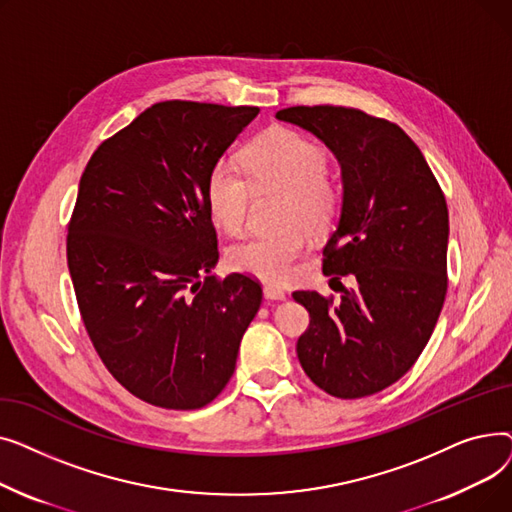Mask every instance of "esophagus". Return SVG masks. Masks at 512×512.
Wrapping results in <instances>:
<instances>
[{
    "label": "esophagus",
    "instance_id": "esophagus-1",
    "mask_svg": "<svg viewBox=\"0 0 512 512\" xmlns=\"http://www.w3.org/2000/svg\"><path fill=\"white\" fill-rule=\"evenodd\" d=\"M263 294H265L267 301H282V299H286V292L280 286H272V284H267L263 288Z\"/></svg>",
    "mask_w": 512,
    "mask_h": 512
}]
</instances>
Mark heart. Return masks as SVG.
<instances>
[{
  "instance_id": "obj_1",
  "label": "heart",
  "mask_w": 512,
  "mask_h": 512,
  "mask_svg": "<svg viewBox=\"0 0 512 512\" xmlns=\"http://www.w3.org/2000/svg\"><path fill=\"white\" fill-rule=\"evenodd\" d=\"M240 168L218 161L207 176V205L228 234L247 226L253 195L282 193L280 232L255 234L228 253L236 272L265 282H284L309 249V232L326 234L342 207V184L328 172V153L292 128H272L253 141Z\"/></svg>"
}]
</instances>
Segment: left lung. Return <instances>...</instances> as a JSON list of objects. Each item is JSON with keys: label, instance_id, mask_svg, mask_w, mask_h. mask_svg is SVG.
I'll list each match as a JSON object with an SVG mask.
<instances>
[{"label": "left lung", "instance_id": "8db88e82", "mask_svg": "<svg viewBox=\"0 0 512 512\" xmlns=\"http://www.w3.org/2000/svg\"><path fill=\"white\" fill-rule=\"evenodd\" d=\"M278 120L324 141L342 168L340 222L324 247V274L351 276L342 297L297 290L309 328L297 355L311 382L336 398H363L405 375L432 336L448 276V207L409 134L355 107L294 105Z\"/></svg>", "mask_w": 512, "mask_h": 512}]
</instances>
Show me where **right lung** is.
<instances>
[{"mask_svg": "<svg viewBox=\"0 0 512 512\" xmlns=\"http://www.w3.org/2000/svg\"><path fill=\"white\" fill-rule=\"evenodd\" d=\"M257 114L155 103L80 176L66 238L78 311L107 371L153 407L209 405L261 305L253 278L209 276L220 253L205 195L211 168Z\"/></svg>", "mask_w": 512, "mask_h": 512, "instance_id": "obj_1", "label": "right lung"}]
</instances>
